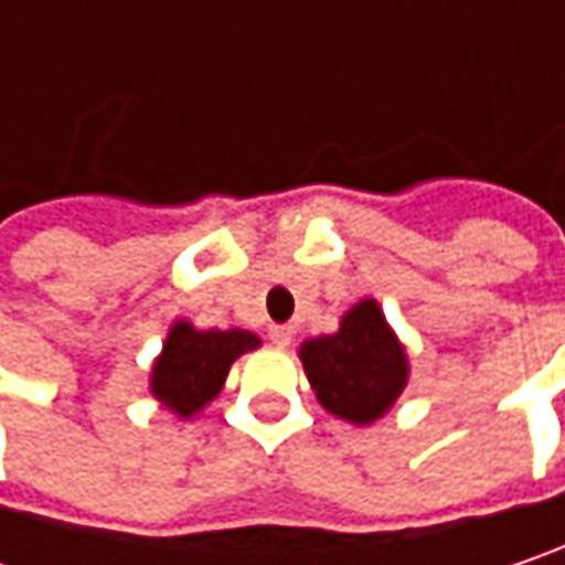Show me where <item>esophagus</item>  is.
<instances>
[{"instance_id":"esophagus-1","label":"esophagus","mask_w":565,"mask_h":565,"mask_svg":"<svg viewBox=\"0 0 565 565\" xmlns=\"http://www.w3.org/2000/svg\"><path fill=\"white\" fill-rule=\"evenodd\" d=\"M269 341L276 343V347H289L292 343V328L289 324H273L269 328Z\"/></svg>"}]
</instances>
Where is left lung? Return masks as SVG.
<instances>
[{"mask_svg":"<svg viewBox=\"0 0 565 565\" xmlns=\"http://www.w3.org/2000/svg\"><path fill=\"white\" fill-rule=\"evenodd\" d=\"M302 363L318 402L353 424L376 422L408 380L405 350L373 299L353 305L338 334L302 343Z\"/></svg>","mask_w":565,"mask_h":565,"instance_id":"8db88e82","label":"left lung"}]
</instances>
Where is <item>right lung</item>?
Returning a JSON list of instances; mask_svg holds the SVG:
<instances>
[{
    "label": "right lung",
    "instance_id": "right-lung-1",
    "mask_svg": "<svg viewBox=\"0 0 565 565\" xmlns=\"http://www.w3.org/2000/svg\"><path fill=\"white\" fill-rule=\"evenodd\" d=\"M254 347H260V341L250 331H195L180 321L153 366L150 388L170 412L189 418L218 395L231 363Z\"/></svg>",
    "mask_w": 565,
    "mask_h": 565
}]
</instances>
